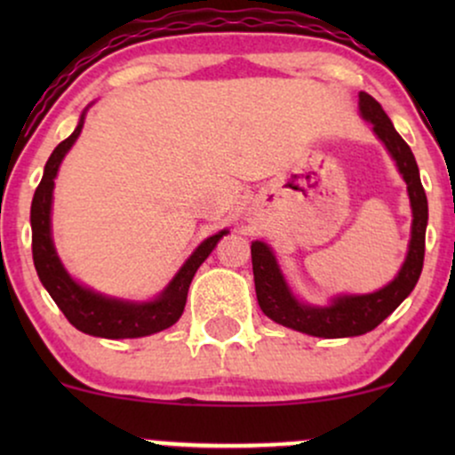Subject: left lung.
Here are the masks:
<instances>
[{
    "instance_id": "1",
    "label": "left lung",
    "mask_w": 455,
    "mask_h": 455,
    "mask_svg": "<svg viewBox=\"0 0 455 455\" xmlns=\"http://www.w3.org/2000/svg\"><path fill=\"white\" fill-rule=\"evenodd\" d=\"M359 111H362L365 122L372 124L374 134L383 140L391 158L395 160L400 175L406 181L412 210L409 252H406L404 265L400 267L398 275L383 289L368 295L333 297L329 306H310L301 304L291 293L269 245L263 242H252L250 250H252L254 289H257L260 310L271 321L295 329V331L307 333V336L351 338L372 331L411 295V291L415 289L417 280L421 275V267H424L427 198L424 186H421L415 156H412L409 145L404 143V139L395 132L394 124H391L387 113L383 111V107L370 93L359 92Z\"/></svg>"
}]
</instances>
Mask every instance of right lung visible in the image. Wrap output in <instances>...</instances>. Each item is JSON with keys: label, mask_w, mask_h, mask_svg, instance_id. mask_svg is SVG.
Returning a JSON list of instances; mask_svg holds the SVG:
<instances>
[{"label": "right lung", "mask_w": 455, "mask_h": 455, "mask_svg": "<svg viewBox=\"0 0 455 455\" xmlns=\"http://www.w3.org/2000/svg\"><path fill=\"white\" fill-rule=\"evenodd\" d=\"M83 124H85V111L78 119L75 132L66 140H61L53 149L51 158L46 160L43 181L36 188L34 201H31V252H34L36 271H38V278L44 284V289L53 297L57 307L64 312L70 325H75L78 331L96 338H108V340L151 336V333H158L180 321L186 307L188 289H190L196 269L201 267L203 260L210 257L222 235L228 231L212 235L198 245L190 254V259L177 271L175 278L169 282V286L151 301H140L139 304V301L115 299V297L96 293V291L78 284L64 269L55 252L53 237H51V203H53L57 171H60L64 156L81 134Z\"/></svg>", "instance_id": "right-lung-1"}]
</instances>
